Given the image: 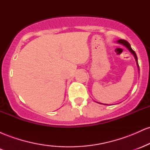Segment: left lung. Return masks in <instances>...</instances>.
<instances>
[{"label": "left lung", "instance_id": "left-lung-1", "mask_svg": "<svg viewBox=\"0 0 150 150\" xmlns=\"http://www.w3.org/2000/svg\"><path fill=\"white\" fill-rule=\"evenodd\" d=\"M116 42L118 43V44H121V45L124 46L125 47H126L127 49H128V51H130V52L131 53L132 55H133L134 58H135V61H136V64H137V68H138L139 73H140V69H139V65H138V62H137V55H136V53H135V51H134L132 49L131 46H130V44H129V43H128V42H127V41L123 40V39H119V40L117 41ZM97 103H99V102H97ZM99 104H101V103H99ZM105 105H108V104H105Z\"/></svg>", "mask_w": 150, "mask_h": 150}]
</instances>
